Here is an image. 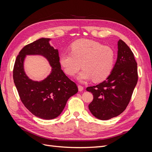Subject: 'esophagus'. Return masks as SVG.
<instances>
[{
  "instance_id": "1",
  "label": "esophagus",
  "mask_w": 152,
  "mask_h": 152,
  "mask_svg": "<svg viewBox=\"0 0 152 152\" xmlns=\"http://www.w3.org/2000/svg\"><path fill=\"white\" fill-rule=\"evenodd\" d=\"M83 89H84V88H83V86H81V85H78V90H79L80 91H83Z\"/></svg>"
}]
</instances>
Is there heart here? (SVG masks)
Instances as JSON below:
<instances>
[{"mask_svg":"<svg viewBox=\"0 0 152 152\" xmlns=\"http://www.w3.org/2000/svg\"><path fill=\"white\" fill-rule=\"evenodd\" d=\"M115 53L112 48L87 39L78 40L71 45V52H63L59 57L60 64L67 75L77 76L81 82L93 79L95 82L105 80L114 69Z\"/></svg>","mask_w":152,"mask_h":152,"instance_id":"obj_1","label":"heart"}]
</instances>
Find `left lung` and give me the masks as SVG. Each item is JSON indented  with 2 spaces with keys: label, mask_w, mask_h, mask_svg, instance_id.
<instances>
[{
  "label": "left lung",
  "mask_w": 152,
  "mask_h": 152,
  "mask_svg": "<svg viewBox=\"0 0 152 152\" xmlns=\"http://www.w3.org/2000/svg\"><path fill=\"white\" fill-rule=\"evenodd\" d=\"M137 63L133 52L119 40L115 64L107 79L96 86L86 88L94 99L88 105L91 114L100 120L120 115L128 105L138 81Z\"/></svg>",
  "instance_id": "1"
}]
</instances>
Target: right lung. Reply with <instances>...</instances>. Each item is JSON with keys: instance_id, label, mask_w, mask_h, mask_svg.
I'll return each instance as SVG.
<instances>
[{"instance_id": "add662e5", "label": "right lung", "mask_w": 152, "mask_h": 152, "mask_svg": "<svg viewBox=\"0 0 152 152\" xmlns=\"http://www.w3.org/2000/svg\"><path fill=\"white\" fill-rule=\"evenodd\" d=\"M50 40L42 38L24 46L13 69L14 82L23 104L33 115L46 120L59 115L67 100L78 91L76 83L61 69L58 50L50 45ZM26 55H41L50 62L52 71L45 80L35 82L26 76L23 63Z\"/></svg>"}]
</instances>
